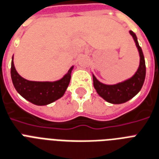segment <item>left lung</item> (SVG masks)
Returning a JSON list of instances; mask_svg holds the SVG:
<instances>
[{"label": "left lung", "instance_id": "obj_1", "mask_svg": "<svg viewBox=\"0 0 159 159\" xmlns=\"http://www.w3.org/2000/svg\"><path fill=\"white\" fill-rule=\"evenodd\" d=\"M129 34L132 35L133 39L134 40L136 47L139 53L140 58L139 66L134 75L129 79H127L125 80L115 84H105L98 80L93 74V87L96 89V92L99 96L110 104H119L129 101L139 92L144 82L145 75H146V66H145L143 53L139 45L136 35L132 30H130Z\"/></svg>", "mask_w": 159, "mask_h": 159}]
</instances>
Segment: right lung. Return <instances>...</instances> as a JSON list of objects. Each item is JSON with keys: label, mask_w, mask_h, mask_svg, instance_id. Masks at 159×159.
<instances>
[{"label": "right lung", "mask_w": 159, "mask_h": 159, "mask_svg": "<svg viewBox=\"0 0 159 159\" xmlns=\"http://www.w3.org/2000/svg\"><path fill=\"white\" fill-rule=\"evenodd\" d=\"M14 56V55H13ZM13 56L11 75L16 90L24 99L35 105H47L65 94L70 81L74 66L60 80L55 81H30L20 75L15 68Z\"/></svg>", "instance_id": "1"}]
</instances>
